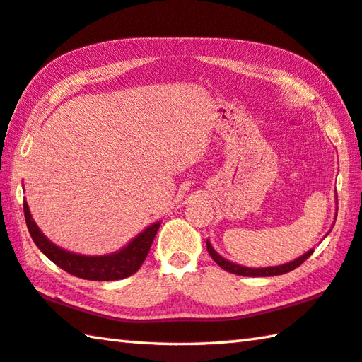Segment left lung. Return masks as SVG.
<instances>
[{
    "instance_id": "8db88e82",
    "label": "left lung",
    "mask_w": 362,
    "mask_h": 362,
    "mask_svg": "<svg viewBox=\"0 0 362 362\" xmlns=\"http://www.w3.org/2000/svg\"><path fill=\"white\" fill-rule=\"evenodd\" d=\"M335 218H337V212H335ZM335 223V222H334ZM329 235V233H327ZM206 246H207V252L214 259V262L217 263L220 268H223L225 272L233 273V274H240V276H252V278H263V276H278V274H284V273H289L292 269H296L297 267L302 265V263L308 259V257L313 254L315 249H310L308 252H305L303 255H300L298 259L292 260V262H287L283 263V265H276V267H262V268H250V267H243V265H238V263H233L230 260H226L225 257L220 255L216 249L212 247L211 241L207 240L206 241Z\"/></svg>"
}]
</instances>
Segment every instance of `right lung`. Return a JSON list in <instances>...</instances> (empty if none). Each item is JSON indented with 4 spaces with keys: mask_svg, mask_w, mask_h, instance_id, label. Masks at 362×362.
Returning a JSON list of instances; mask_svg holds the SVG:
<instances>
[{
    "mask_svg": "<svg viewBox=\"0 0 362 362\" xmlns=\"http://www.w3.org/2000/svg\"><path fill=\"white\" fill-rule=\"evenodd\" d=\"M23 214H25L30 236L41 252L66 273L89 281H118L136 273L148 255L151 243L161 225V222H155L146 226L142 233H139L134 240L116 252L107 255H81L65 250L49 241L45 233L35 223L27 201H23Z\"/></svg>",
    "mask_w": 362,
    "mask_h": 362,
    "instance_id": "add662e5",
    "label": "right lung"
}]
</instances>
